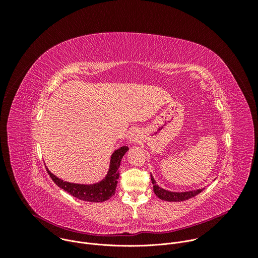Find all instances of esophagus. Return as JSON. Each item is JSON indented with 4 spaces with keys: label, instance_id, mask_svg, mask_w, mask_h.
Segmentation results:
<instances>
[{
    "label": "esophagus",
    "instance_id": "obj_1",
    "mask_svg": "<svg viewBox=\"0 0 258 258\" xmlns=\"http://www.w3.org/2000/svg\"><path fill=\"white\" fill-rule=\"evenodd\" d=\"M140 133L138 132V130H134V131H132V133H131V135H130V141H131V143H137V142H139V140H140Z\"/></svg>",
    "mask_w": 258,
    "mask_h": 258
}]
</instances>
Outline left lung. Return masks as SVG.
I'll use <instances>...</instances> for the list:
<instances>
[{
  "mask_svg": "<svg viewBox=\"0 0 258 258\" xmlns=\"http://www.w3.org/2000/svg\"><path fill=\"white\" fill-rule=\"evenodd\" d=\"M151 180L153 183V191L156 194V196L164 201H169V202H179V201H185L188 199H191L201 193L204 188L194 190V191H188V192H170L165 189L160 188L158 185H156V181L154 177L151 174Z\"/></svg>",
  "mask_w": 258,
  "mask_h": 258,
  "instance_id": "8db88e82",
  "label": "left lung"
}]
</instances>
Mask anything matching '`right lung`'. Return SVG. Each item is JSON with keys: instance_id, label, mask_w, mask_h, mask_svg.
Listing matches in <instances>:
<instances>
[{"instance_id": "right-lung-1", "label": "right lung", "mask_w": 258, "mask_h": 258, "mask_svg": "<svg viewBox=\"0 0 258 258\" xmlns=\"http://www.w3.org/2000/svg\"><path fill=\"white\" fill-rule=\"evenodd\" d=\"M127 150L128 147L126 146H122L119 149L115 150L111 155L107 175L101 181L93 183V185H82V183L64 181L54 175L48 168L47 171L56 185L69 193L71 196L87 202H104L111 198L115 193L119 177L118 169L120 166V161Z\"/></svg>"}]
</instances>
